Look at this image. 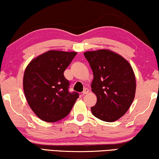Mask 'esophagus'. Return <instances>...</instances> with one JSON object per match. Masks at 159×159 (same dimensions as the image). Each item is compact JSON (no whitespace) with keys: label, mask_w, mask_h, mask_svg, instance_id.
I'll return each instance as SVG.
<instances>
[{"label":"esophagus","mask_w":159,"mask_h":159,"mask_svg":"<svg viewBox=\"0 0 159 159\" xmlns=\"http://www.w3.org/2000/svg\"><path fill=\"white\" fill-rule=\"evenodd\" d=\"M88 93H89V89H87V88H85L84 89V91L82 92V95H86V94H87Z\"/></svg>","instance_id":"esophagus-1"}]
</instances>
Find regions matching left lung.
<instances>
[{"instance_id": "left-lung-1", "label": "left lung", "mask_w": 159, "mask_h": 159, "mask_svg": "<svg viewBox=\"0 0 159 159\" xmlns=\"http://www.w3.org/2000/svg\"><path fill=\"white\" fill-rule=\"evenodd\" d=\"M84 55L93 70L92 91L97 96L92 112L101 120L116 121L134 100L136 84L133 69L123 57L110 50L87 52Z\"/></svg>"}]
</instances>
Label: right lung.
Listing matches in <instances>:
<instances>
[{
  "instance_id": "add662e5",
  "label": "right lung",
  "mask_w": 159,
  "mask_h": 159,
  "mask_svg": "<svg viewBox=\"0 0 159 159\" xmlns=\"http://www.w3.org/2000/svg\"><path fill=\"white\" fill-rule=\"evenodd\" d=\"M77 52H47L36 57L25 70L23 85L26 100L41 120L54 123L70 113L79 98L70 93V82L64 72Z\"/></svg>"
}]
</instances>
